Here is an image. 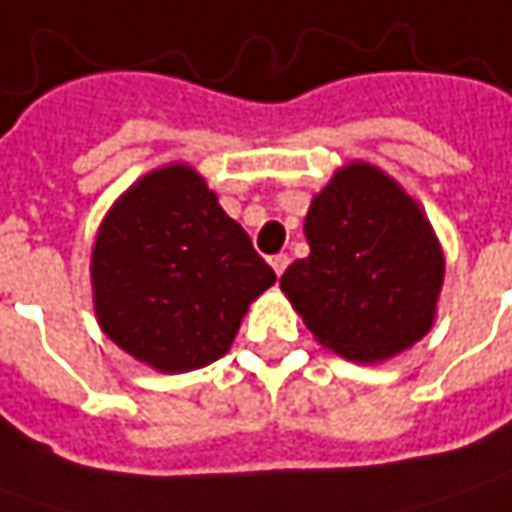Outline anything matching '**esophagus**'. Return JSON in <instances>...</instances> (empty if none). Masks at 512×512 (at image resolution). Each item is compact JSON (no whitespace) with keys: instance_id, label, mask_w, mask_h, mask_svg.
Returning a JSON list of instances; mask_svg holds the SVG:
<instances>
[{"instance_id":"34e87169","label":"esophagus","mask_w":512,"mask_h":512,"mask_svg":"<svg viewBox=\"0 0 512 512\" xmlns=\"http://www.w3.org/2000/svg\"><path fill=\"white\" fill-rule=\"evenodd\" d=\"M287 262H290V259H287V253H276V256H270V267L276 270V276H282V273H285Z\"/></svg>"}]
</instances>
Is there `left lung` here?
Wrapping results in <instances>:
<instances>
[{"label": "left lung", "mask_w": 512, "mask_h": 512, "mask_svg": "<svg viewBox=\"0 0 512 512\" xmlns=\"http://www.w3.org/2000/svg\"><path fill=\"white\" fill-rule=\"evenodd\" d=\"M307 259L282 293L316 342L347 362L399 356L430 333L444 250L419 202L370 162H347L310 202Z\"/></svg>", "instance_id": "left-lung-1"}]
</instances>
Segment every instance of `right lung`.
Segmentation results:
<instances>
[{"label": "right lung", "mask_w": 512, "mask_h": 512, "mask_svg": "<svg viewBox=\"0 0 512 512\" xmlns=\"http://www.w3.org/2000/svg\"><path fill=\"white\" fill-rule=\"evenodd\" d=\"M273 282L250 236L187 162L136 179L105 213L90 253L102 333L159 373L222 359L250 302Z\"/></svg>", "instance_id": "right-lung-1"}]
</instances>
